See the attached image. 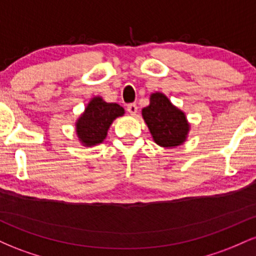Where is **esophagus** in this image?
Here are the masks:
<instances>
[{
    "label": "esophagus",
    "instance_id": "esophagus-1",
    "mask_svg": "<svg viewBox=\"0 0 256 256\" xmlns=\"http://www.w3.org/2000/svg\"><path fill=\"white\" fill-rule=\"evenodd\" d=\"M126 110L128 112V113L131 114V116H136L137 110H138V107L136 104H128V107H126Z\"/></svg>",
    "mask_w": 256,
    "mask_h": 256
}]
</instances>
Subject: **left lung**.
Segmentation results:
<instances>
[{"label":"left lung","mask_w":256,"mask_h":256,"mask_svg":"<svg viewBox=\"0 0 256 256\" xmlns=\"http://www.w3.org/2000/svg\"><path fill=\"white\" fill-rule=\"evenodd\" d=\"M142 116L155 143L161 146H177L184 142L189 124L184 113L176 108L162 94L150 96V104L143 108Z\"/></svg>","instance_id":"8db88e82"}]
</instances>
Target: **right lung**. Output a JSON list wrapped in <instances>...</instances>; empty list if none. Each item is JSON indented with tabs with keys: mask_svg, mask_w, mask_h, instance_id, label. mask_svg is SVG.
<instances>
[{
	"mask_svg": "<svg viewBox=\"0 0 256 256\" xmlns=\"http://www.w3.org/2000/svg\"><path fill=\"white\" fill-rule=\"evenodd\" d=\"M124 114V108L118 104H107L101 98L90 101L77 122V134L84 146L101 143L113 120Z\"/></svg>",
	"mask_w": 256,
	"mask_h": 256,
	"instance_id": "right-lung-1",
	"label": "right lung"
}]
</instances>
